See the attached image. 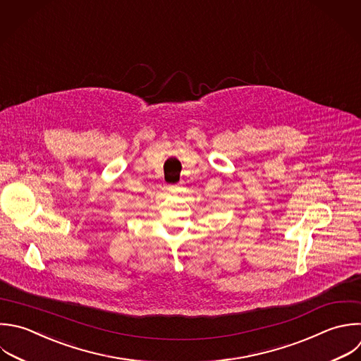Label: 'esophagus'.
<instances>
[{
    "label": "esophagus",
    "instance_id": "34e87169",
    "mask_svg": "<svg viewBox=\"0 0 361 361\" xmlns=\"http://www.w3.org/2000/svg\"><path fill=\"white\" fill-rule=\"evenodd\" d=\"M168 189H169V192L176 193V192L179 190V185H169V186H168Z\"/></svg>",
    "mask_w": 361,
    "mask_h": 361
}]
</instances>
